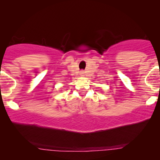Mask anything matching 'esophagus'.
I'll return each mask as SVG.
<instances>
[{"mask_svg":"<svg viewBox=\"0 0 160 160\" xmlns=\"http://www.w3.org/2000/svg\"><path fill=\"white\" fill-rule=\"evenodd\" d=\"M80 74H81L82 75H84V71H81V72H80Z\"/></svg>","mask_w":160,"mask_h":160,"instance_id":"1","label":"esophagus"}]
</instances>
